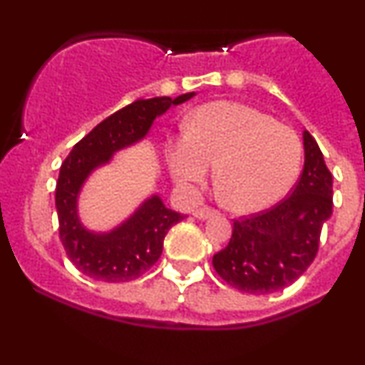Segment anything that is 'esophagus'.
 <instances>
[{
  "instance_id": "1",
  "label": "esophagus",
  "mask_w": 365,
  "mask_h": 365,
  "mask_svg": "<svg viewBox=\"0 0 365 365\" xmlns=\"http://www.w3.org/2000/svg\"><path fill=\"white\" fill-rule=\"evenodd\" d=\"M217 215V211L216 209H212V207H207V206H204V207H199V209H195L194 211V216L197 217V220H207V217H211V216H216Z\"/></svg>"
}]
</instances>
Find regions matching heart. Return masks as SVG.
Listing matches in <instances>:
<instances>
[{"label":"heart","instance_id":"b5f03b06","mask_svg":"<svg viewBox=\"0 0 365 365\" xmlns=\"http://www.w3.org/2000/svg\"><path fill=\"white\" fill-rule=\"evenodd\" d=\"M168 166L182 185L207 178L221 202L235 212H255L278 202L290 190L302 165V144L290 127L240 103L200 106L187 132L166 149Z\"/></svg>","mask_w":365,"mask_h":365}]
</instances>
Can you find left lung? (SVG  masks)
<instances>
[{
  "label": "left lung",
  "instance_id": "1",
  "mask_svg": "<svg viewBox=\"0 0 365 365\" xmlns=\"http://www.w3.org/2000/svg\"><path fill=\"white\" fill-rule=\"evenodd\" d=\"M305 163L292 194L266 211L233 220L230 244L212 266L230 287L273 293L299 279L316 259L322 225L333 212V175L311 133L304 132Z\"/></svg>",
  "mask_w": 365,
  "mask_h": 365
}]
</instances>
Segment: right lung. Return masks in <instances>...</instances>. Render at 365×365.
<instances>
[{
	"instance_id": "right-lung-1",
	"label": "right lung",
	"mask_w": 365,
	"mask_h": 365,
	"mask_svg": "<svg viewBox=\"0 0 365 365\" xmlns=\"http://www.w3.org/2000/svg\"><path fill=\"white\" fill-rule=\"evenodd\" d=\"M194 96L195 92H187L175 99L166 96L137 99L96 125L63 161L54 194L60 240L81 273L98 282L121 283L137 279L158 262L166 233L185 216L171 211L158 195H153L116 230L91 233L78 221L77 197L92 170L110 161L118 149L140 140L154 118L170 106Z\"/></svg>"
}]
</instances>
